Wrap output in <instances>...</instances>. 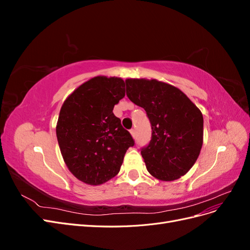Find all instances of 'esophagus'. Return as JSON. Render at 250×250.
Listing matches in <instances>:
<instances>
[{
  "instance_id": "obj_1",
  "label": "esophagus",
  "mask_w": 250,
  "mask_h": 250,
  "mask_svg": "<svg viewBox=\"0 0 250 250\" xmlns=\"http://www.w3.org/2000/svg\"><path fill=\"white\" fill-rule=\"evenodd\" d=\"M130 134L132 135L133 139H135V135H137V134H135V130H134V129H131V130H130Z\"/></svg>"
}]
</instances>
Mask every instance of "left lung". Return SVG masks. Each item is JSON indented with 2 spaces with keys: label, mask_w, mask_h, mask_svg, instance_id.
Wrapping results in <instances>:
<instances>
[{
  "label": "left lung",
  "mask_w": 250,
  "mask_h": 250,
  "mask_svg": "<svg viewBox=\"0 0 250 250\" xmlns=\"http://www.w3.org/2000/svg\"><path fill=\"white\" fill-rule=\"evenodd\" d=\"M130 101L147 112L152 128L141 153L148 172L163 181L187 174L197 161L203 143V117L185 93L156 79L125 80Z\"/></svg>",
  "instance_id": "1"
}]
</instances>
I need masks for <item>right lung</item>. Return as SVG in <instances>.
Masks as SVG:
<instances>
[{
  "mask_svg": "<svg viewBox=\"0 0 250 250\" xmlns=\"http://www.w3.org/2000/svg\"><path fill=\"white\" fill-rule=\"evenodd\" d=\"M124 96L122 78L97 76L75 89L60 108L56 125L60 152L82 183L99 186L115 177L127 149L134 145L112 112Z\"/></svg>",
  "mask_w": 250,
  "mask_h": 250,
  "instance_id": "1",
  "label": "right lung"
}]
</instances>
